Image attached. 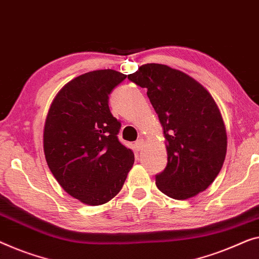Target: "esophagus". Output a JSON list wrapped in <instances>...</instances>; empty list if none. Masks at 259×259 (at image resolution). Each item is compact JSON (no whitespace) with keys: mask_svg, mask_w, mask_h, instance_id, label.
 <instances>
[{"mask_svg":"<svg viewBox=\"0 0 259 259\" xmlns=\"http://www.w3.org/2000/svg\"><path fill=\"white\" fill-rule=\"evenodd\" d=\"M144 146H145V141L142 140V139H139V140L136 142V148H137V151H141V149L144 148Z\"/></svg>","mask_w":259,"mask_h":259,"instance_id":"obj_1","label":"esophagus"}]
</instances>
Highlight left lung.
Returning <instances> with one entry per match:
<instances>
[{"mask_svg": "<svg viewBox=\"0 0 259 259\" xmlns=\"http://www.w3.org/2000/svg\"><path fill=\"white\" fill-rule=\"evenodd\" d=\"M147 89L163 128L168 162L155 176L160 192L187 200L213 182L227 154V131L220 108L208 90L182 71L145 64L128 74Z\"/></svg>", "mask_w": 259, "mask_h": 259, "instance_id": "left-lung-1", "label": "left lung"}]
</instances>
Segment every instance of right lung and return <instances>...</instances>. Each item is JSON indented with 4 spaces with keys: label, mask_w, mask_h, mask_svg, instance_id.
Masks as SVG:
<instances>
[{
    "label": "right lung",
    "mask_w": 259,
    "mask_h": 259,
    "mask_svg": "<svg viewBox=\"0 0 259 259\" xmlns=\"http://www.w3.org/2000/svg\"><path fill=\"white\" fill-rule=\"evenodd\" d=\"M126 74L97 70L70 80L52 100L43 132L52 175L71 196L89 205L107 203L120 192L134 154L118 140L120 122L108 96Z\"/></svg>",
    "instance_id": "1"
}]
</instances>
